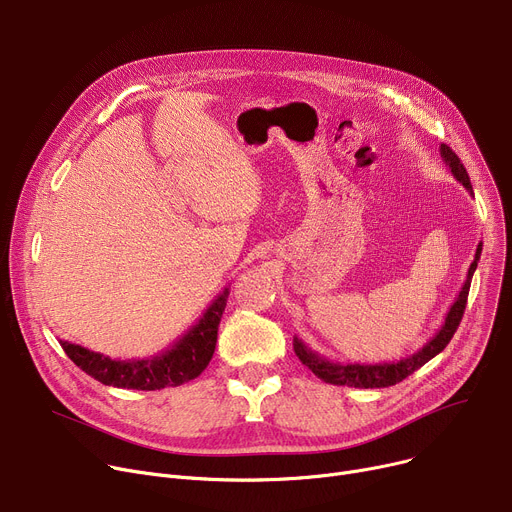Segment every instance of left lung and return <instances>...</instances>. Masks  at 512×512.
I'll use <instances>...</instances> for the list:
<instances>
[{
  "label": "left lung",
  "mask_w": 512,
  "mask_h": 512,
  "mask_svg": "<svg viewBox=\"0 0 512 512\" xmlns=\"http://www.w3.org/2000/svg\"><path fill=\"white\" fill-rule=\"evenodd\" d=\"M441 157L445 161V165H449L453 177L466 188L470 194H474L472 183H470V175L463 167V163L459 161V157L447 147L441 145L439 147ZM480 253H482V243L476 249V257L468 269V277L463 282L455 302L451 304L443 327L435 333V337L431 341H427V345H423L416 353L406 355L398 361H384V363H339V361H331L327 357L318 355L316 351H312L302 339L294 337V351L298 355V359L312 371L314 376H318L322 382L327 384H335V386H351V388H388L394 386L398 382H402L404 378H408L410 374H414L416 369H421L427 361H431L435 355H439L447 343L451 341L453 333L457 331L463 310H466L468 304V294H470V284L474 271L478 267L480 261Z\"/></svg>",
  "instance_id": "obj_1"
}]
</instances>
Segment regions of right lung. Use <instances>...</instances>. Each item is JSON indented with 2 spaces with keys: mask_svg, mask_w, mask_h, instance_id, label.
I'll return each instance as SVG.
<instances>
[{
  "mask_svg": "<svg viewBox=\"0 0 512 512\" xmlns=\"http://www.w3.org/2000/svg\"><path fill=\"white\" fill-rule=\"evenodd\" d=\"M226 298L228 288L216 296V300L188 333L179 337L169 349L147 359H110L69 341H61V347L77 367L104 386L128 390H161L181 386L198 378L210 363L216 349L218 324L226 308Z\"/></svg>",
  "mask_w": 512,
  "mask_h": 512,
  "instance_id": "1",
  "label": "right lung"
}]
</instances>
